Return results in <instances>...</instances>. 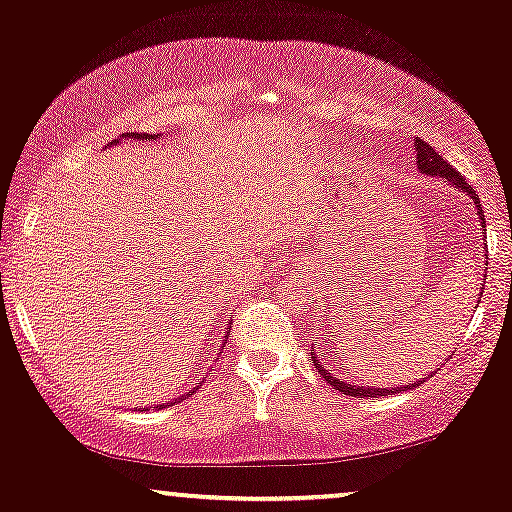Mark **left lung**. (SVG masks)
Segmentation results:
<instances>
[{
    "label": "left lung",
    "instance_id": "left-lung-1",
    "mask_svg": "<svg viewBox=\"0 0 512 512\" xmlns=\"http://www.w3.org/2000/svg\"><path fill=\"white\" fill-rule=\"evenodd\" d=\"M415 157H417V169H420V174H424V176H434V178H443V181H451L455 188L460 190V193H465L467 197H472V202H474V207H477V214H479V221H482V231H486L484 229V209H482V205H479V195L474 193V188L470 186V183L465 181L463 176H460V171H455L451 164L446 162V159H443L439 152L434 150L432 145L429 143H424V140H415ZM312 360H315V367L319 369V374H322V377L326 379V384H331L334 386L336 391H341V393H346V396H357V398H362V396H369V398H377V396H386V393H398V391H405L408 389V386H391V389H374V386H362L360 381H348V379H338L334 372H331V367H326L324 365V360H317V355L312 353ZM412 386H417V384H412Z\"/></svg>",
    "mask_w": 512,
    "mask_h": 512
}]
</instances>
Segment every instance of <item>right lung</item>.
I'll return each instance as SVG.
<instances>
[{"label": "right lung", "mask_w": 512, "mask_h": 512, "mask_svg": "<svg viewBox=\"0 0 512 512\" xmlns=\"http://www.w3.org/2000/svg\"><path fill=\"white\" fill-rule=\"evenodd\" d=\"M121 138H131V140H152V138H155V135H150V133H123L121 135ZM121 138H116L114 140V143H119V140ZM226 334H229V331H226ZM197 391V386H195V389H190L188 393H183V396H178L176 400H171V405H174V403H178V400H183V398H186V396H193V393ZM157 408H162V405H157Z\"/></svg>", "instance_id": "right-lung-1"}]
</instances>
